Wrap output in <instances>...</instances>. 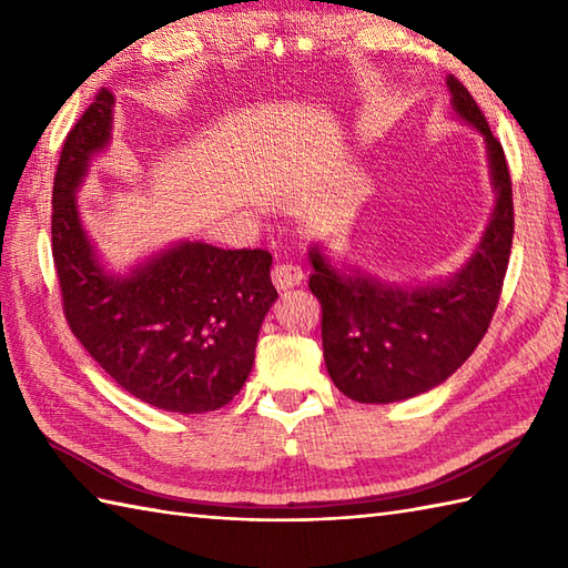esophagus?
<instances>
[{
    "instance_id": "obj_1",
    "label": "esophagus",
    "mask_w": 568,
    "mask_h": 568,
    "mask_svg": "<svg viewBox=\"0 0 568 568\" xmlns=\"http://www.w3.org/2000/svg\"><path fill=\"white\" fill-rule=\"evenodd\" d=\"M273 283L277 291H291V287L300 285L305 281V273L295 263H277L273 268Z\"/></svg>"
}]
</instances>
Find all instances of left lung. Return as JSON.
I'll list each match as a JSON object with an SVG mask.
<instances>
[{
	"label": "left lung",
	"mask_w": 568,
	"mask_h": 568,
	"mask_svg": "<svg viewBox=\"0 0 568 568\" xmlns=\"http://www.w3.org/2000/svg\"><path fill=\"white\" fill-rule=\"evenodd\" d=\"M452 110L486 141L496 204L470 258L427 285L385 283L352 263H332L312 244L310 291L322 305L324 364L356 403H397L437 388L474 354L498 307L513 246V183L500 141L476 100L446 78Z\"/></svg>",
	"instance_id": "1"
}]
</instances>
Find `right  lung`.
<instances>
[{
	"label": "right lung",
	"mask_w": 568,
	"mask_h": 568,
	"mask_svg": "<svg viewBox=\"0 0 568 568\" xmlns=\"http://www.w3.org/2000/svg\"><path fill=\"white\" fill-rule=\"evenodd\" d=\"M102 90L65 136L53 180L51 244L72 334L139 400L168 413L220 409L244 388L263 317L277 300L273 256L175 241L112 273L82 226L78 190L112 141Z\"/></svg>",
	"instance_id": "add662e5"
}]
</instances>
